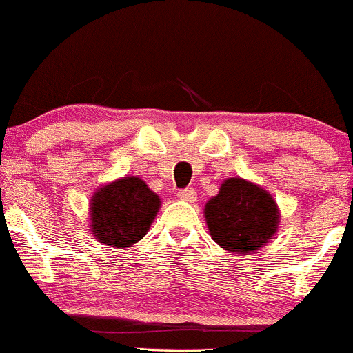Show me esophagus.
Segmentation results:
<instances>
[{
  "label": "esophagus",
  "mask_w": 353,
  "mask_h": 353,
  "mask_svg": "<svg viewBox=\"0 0 353 353\" xmlns=\"http://www.w3.org/2000/svg\"><path fill=\"white\" fill-rule=\"evenodd\" d=\"M178 197H180L181 201L194 202L195 199H197V194H195L194 188H181V190H178Z\"/></svg>",
  "instance_id": "1"
}]
</instances>
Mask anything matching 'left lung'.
Wrapping results in <instances>:
<instances>
[{
  "instance_id": "1",
  "label": "left lung",
  "mask_w": 353,
  "mask_h": 353,
  "mask_svg": "<svg viewBox=\"0 0 353 353\" xmlns=\"http://www.w3.org/2000/svg\"><path fill=\"white\" fill-rule=\"evenodd\" d=\"M205 221L221 248L252 253L275 234L279 209L263 188L243 178H228L219 194L205 203Z\"/></svg>"
}]
</instances>
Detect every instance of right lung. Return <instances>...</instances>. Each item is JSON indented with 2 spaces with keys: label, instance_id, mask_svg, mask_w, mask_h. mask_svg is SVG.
<instances>
[{
  "label": "right lung",
  "instance_id": "add662e5",
  "mask_svg": "<svg viewBox=\"0 0 353 353\" xmlns=\"http://www.w3.org/2000/svg\"><path fill=\"white\" fill-rule=\"evenodd\" d=\"M159 197L141 178L123 176L92 199V232L107 246L134 245L146 236L159 209Z\"/></svg>",
  "mask_w": 353,
  "mask_h": 353
}]
</instances>
